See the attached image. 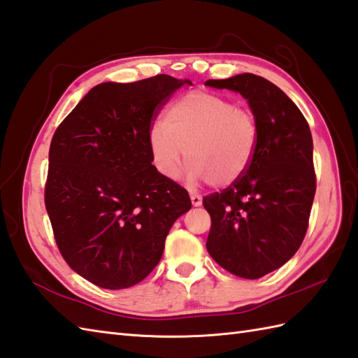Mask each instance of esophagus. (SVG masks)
<instances>
[{"label":"esophagus","mask_w":358,"mask_h":358,"mask_svg":"<svg viewBox=\"0 0 358 358\" xmlns=\"http://www.w3.org/2000/svg\"><path fill=\"white\" fill-rule=\"evenodd\" d=\"M190 201H192V206L198 207V206H201V203H203V196L198 195V194H190Z\"/></svg>","instance_id":"1"}]
</instances>
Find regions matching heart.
Instances as JSON below:
<instances>
[{"mask_svg":"<svg viewBox=\"0 0 358 358\" xmlns=\"http://www.w3.org/2000/svg\"><path fill=\"white\" fill-rule=\"evenodd\" d=\"M259 143V123L247 108L207 90L173 101L148 132L154 168L176 178L186 154L187 176L213 187H227L244 176Z\"/></svg>","mask_w":358,"mask_h":358,"instance_id":"heart-1","label":"heart"}]
</instances>
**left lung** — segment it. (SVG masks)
Here are the masks:
<instances>
[{
  "label": "left lung",
  "mask_w": 358,
  "mask_h": 358,
  "mask_svg": "<svg viewBox=\"0 0 358 358\" xmlns=\"http://www.w3.org/2000/svg\"><path fill=\"white\" fill-rule=\"evenodd\" d=\"M206 85L238 91L259 123L250 168L234 185L203 198L212 226L207 252L224 270L262 278L299 250L315 194L308 122L284 91L252 73Z\"/></svg>",
  "instance_id": "obj_1"
}]
</instances>
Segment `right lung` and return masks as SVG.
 <instances>
[{"instance_id": "obj_1", "label": "right lung", "mask_w": 358, "mask_h": 358, "mask_svg": "<svg viewBox=\"0 0 358 358\" xmlns=\"http://www.w3.org/2000/svg\"><path fill=\"white\" fill-rule=\"evenodd\" d=\"M189 80L168 74L91 88L55 131L45 209L65 262L101 288L143 280L160 262L172 224L192 203L154 168L148 132Z\"/></svg>"}]
</instances>
